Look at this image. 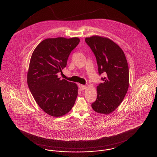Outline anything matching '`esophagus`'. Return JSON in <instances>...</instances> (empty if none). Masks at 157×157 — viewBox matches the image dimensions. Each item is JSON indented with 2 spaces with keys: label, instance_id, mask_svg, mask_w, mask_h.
Segmentation results:
<instances>
[{
  "label": "esophagus",
  "instance_id": "1",
  "mask_svg": "<svg viewBox=\"0 0 157 157\" xmlns=\"http://www.w3.org/2000/svg\"><path fill=\"white\" fill-rule=\"evenodd\" d=\"M78 86H79V89L81 90H86V86L85 85H83L79 84V85H78Z\"/></svg>",
  "mask_w": 157,
  "mask_h": 157
}]
</instances>
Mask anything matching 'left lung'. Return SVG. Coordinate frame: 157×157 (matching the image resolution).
Returning a JSON list of instances; mask_svg holds the SVG:
<instances>
[{
    "label": "left lung",
    "mask_w": 157,
    "mask_h": 157,
    "mask_svg": "<svg viewBox=\"0 0 157 157\" xmlns=\"http://www.w3.org/2000/svg\"><path fill=\"white\" fill-rule=\"evenodd\" d=\"M85 42L95 54L99 75L104 82L97 87V98L91 106L96 112L108 115L122 102L129 87V68L125 53L108 37L94 35Z\"/></svg>",
    "instance_id": "obj_1"
}]
</instances>
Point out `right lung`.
Listing matches in <instances>:
<instances>
[{"instance_id":"1","label":"right lung","mask_w":157,"mask_h":157,"mask_svg":"<svg viewBox=\"0 0 157 157\" xmlns=\"http://www.w3.org/2000/svg\"><path fill=\"white\" fill-rule=\"evenodd\" d=\"M80 42L77 37L48 38L32 53L27 74L28 87L39 107L54 117L69 112L75 104L78 88L58 78L66 67L71 51Z\"/></svg>"}]
</instances>
